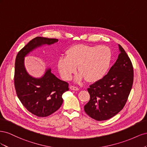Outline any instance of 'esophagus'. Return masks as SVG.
Returning a JSON list of instances; mask_svg holds the SVG:
<instances>
[{"instance_id":"obj_1","label":"esophagus","mask_w":147,"mask_h":147,"mask_svg":"<svg viewBox=\"0 0 147 147\" xmlns=\"http://www.w3.org/2000/svg\"><path fill=\"white\" fill-rule=\"evenodd\" d=\"M70 89L71 90H74V91H78V88L76 86H70Z\"/></svg>"}]
</instances>
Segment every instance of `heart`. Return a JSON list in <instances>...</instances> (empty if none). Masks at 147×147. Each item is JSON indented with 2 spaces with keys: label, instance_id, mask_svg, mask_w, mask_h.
Wrapping results in <instances>:
<instances>
[{
  "label": "heart",
  "instance_id": "heart-1",
  "mask_svg": "<svg viewBox=\"0 0 147 147\" xmlns=\"http://www.w3.org/2000/svg\"><path fill=\"white\" fill-rule=\"evenodd\" d=\"M66 56L60 57L57 67L61 77L70 80L76 70L78 74L75 81L86 79L88 82H96L104 77L112 61V51L105 46L77 44L70 47Z\"/></svg>",
  "mask_w": 147,
  "mask_h": 147
}]
</instances>
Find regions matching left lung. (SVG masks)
<instances>
[{"instance_id":"8db88e82","label":"left lung","mask_w":147,"mask_h":147,"mask_svg":"<svg viewBox=\"0 0 147 147\" xmlns=\"http://www.w3.org/2000/svg\"><path fill=\"white\" fill-rule=\"evenodd\" d=\"M119 54L108 74L88 88L90 100L84 106L89 116L97 121L114 117L125 105L134 80V71L129 57L118 45Z\"/></svg>"}]
</instances>
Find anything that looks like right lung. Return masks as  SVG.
I'll return each mask as SVG.
<instances>
[{"mask_svg":"<svg viewBox=\"0 0 147 147\" xmlns=\"http://www.w3.org/2000/svg\"><path fill=\"white\" fill-rule=\"evenodd\" d=\"M58 40L37 37L22 48L16 57L14 81L18 97L29 112L39 117L49 116L60 108L63 102L62 96L69 90V84L57 78L51 68H47L41 77L31 76L26 70L24 58L35 49Z\"/></svg>","mask_w":147,"mask_h":147,"instance_id":"right-lung-1","label":"right lung"}]
</instances>
